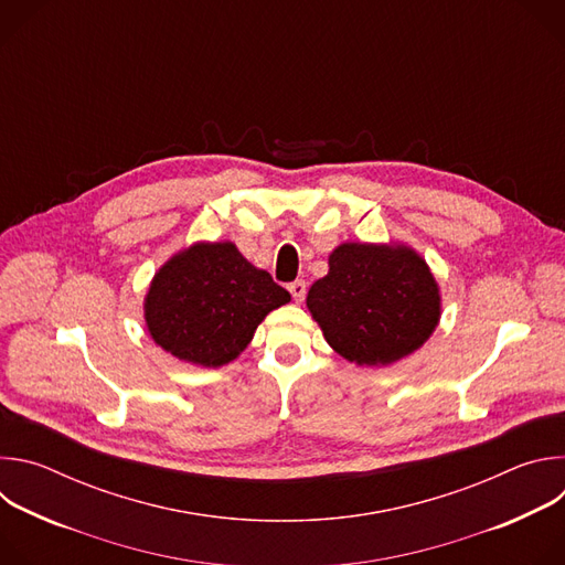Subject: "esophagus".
I'll return each mask as SVG.
<instances>
[{"instance_id":"34e87169","label":"esophagus","mask_w":565,"mask_h":565,"mask_svg":"<svg viewBox=\"0 0 565 565\" xmlns=\"http://www.w3.org/2000/svg\"><path fill=\"white\" fill-rule=\"evenodd\" d=\"M288 290H290L292 299H295L297 303H301V301H303V297H306V281L297 279V281H292V284L288 286Z\"/></svg>"}]
</instances>
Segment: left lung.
Here are the masks:
<instances>
[{
	"label": "left lung",
	"mask_w": 565,
	"mask_h": 565,
	"mask_svg": "<svg viewBox=\"0 0 565 565\" xmlns=\"http://www.w3.org/2000/svg\"><path fill=\"white\" fill-rule=\"evenodd\" d=\"M306 306L324 340L358 366H386L418 351L443 303L427 262L405 244H347L329 255Z\"/></svg>",
	"instance_id": "8db88e82"
}]
</instances>
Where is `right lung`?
Instances as JSON below:
<instances>
[{"mask_svg": "<svg viewBox=\"0 0 565 565\" xmlns=\"http://www.w3.org/2000/svg\"><path fill=\"white\" fill-rule=\"evenodd\" d=\"M290 292L232 241H196L170 257L145 295V324L170 355L203 369L236 360Z\"/></svg>", "mask_w": 565, "mask_h": 565, "instance_id": "obj_1", "label": "right lung"}]
</instances>
